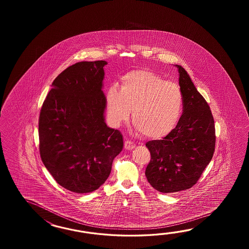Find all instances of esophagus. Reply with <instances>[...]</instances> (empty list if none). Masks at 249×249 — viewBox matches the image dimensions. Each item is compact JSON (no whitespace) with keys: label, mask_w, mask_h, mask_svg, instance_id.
Instances as JSON below:
<instances>
[{"label":"esophagus","mask_w":249,"mask_h":249,"mask_svg":"<svg viewBox=\"0 0 249 249\" xmlns=\"http://www.w3.org/2000/svg\"><path fill=\"white\" fill-rule=\"evenodd\" d=\"M135 148V144L131 142V141H125L124 142V148L128 149V150H131L132 148Z\"/></svg>","instance_id":"34e87169"}]
</instances>
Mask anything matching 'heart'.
Segmentation results:
<instances>
[{
  "mask_svg": "<svg viewBox=\"0 0 249 249\" xmlns=\"http://www.w3.org/2000/svg\"><path fill=\"white\" fill-rule=\"evenodd\" d=\"M107 111L113 125L132 120L145 137L159 139L168 134L179 122L183 109V93L174 82L148 70L124 75L120 89L112 85L107 91Z\"/></svg>",
  "mask_w": 249,
  "mask_h": 249,
  "instance_id": "b5f03b06",
  "label": "heart"
}]
</instances>
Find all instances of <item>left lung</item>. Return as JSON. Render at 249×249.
I'll use <instances>...</instances> for the list:
<instances>
[{
  "label": "left lung",
  "mask_w": 249,
  "mask_h": 249,
  "mask_svg": "<svg viewBox=\"0 0 249 249\" xmlns=\"http://www.w3.org/2000/svg\"><path fill=\"white\" fill-rule=\"evenodd\" d=\"M176 67L183 93L182 115L163 140L146 143L150 161L145 175L150 185L163 193L184 191L195 185L215 148V127L210 107L185 69Z\"/></svg>",
  "instance_id": "obj_1"
}]
</instances>
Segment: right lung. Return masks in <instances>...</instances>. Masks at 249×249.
Here are the masks:
<instances>
[{
  "label": "right lung",
  "mask_w": 249,
  "mask_h": 249,
  "mask_svg": "<svg viewBox=\"0 0 249 249\" xmlns=\"http://www.w3.org/2000/svg\"><path fill=\"white\" fill-rule=\"evenodd\" d=\"M104 60L77 62L53 81L39 117V151L54 180L75 193L99 189L122 151L123 136L104 121Z\"/></svg>",
  "instance_id": "obj_1"
}]
</instances>
